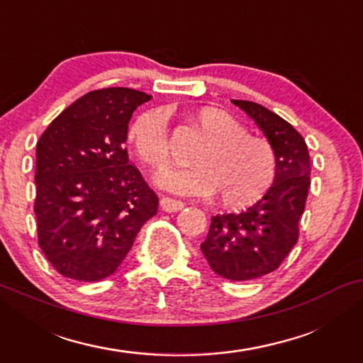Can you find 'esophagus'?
<instances>
[{
    "mask_svg": "<svg viewBox=\"0 0 363 363\" xmlns=\"http://www.w3.org/2000/svg\"><path fill=\"white\" fill-rule=\"evenodd\" d=\"M183 206H185V203L180 200H173V198H168V196H163L160 200V208L167 213L180 211L183 210Z\"/></svg>",
    "mask_w": 363,
    "mask_h": 363,
    "instance_id": "34e87169",
    "label": "esophagus"
}]
</instances>
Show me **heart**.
I'll return each mask as SVG.
<instances>
[{"label":"heart","mask_w":363,"mask_h":363,"mask_svg":"<svg viewBox=\"0 0 363 363\" xmlns=\"http://www.w3.org/2000/svg\"><path fill=\"white\" fill-rule=\"evenodd\" d=\"M190 121L205 142L193 152L195 165L168 170L157 183L178 195L210 196L228 208L255 205L269 190L276 178L274 148L266 138L251 135L231 113L205 106L190 113ZM128 143L142 163L162 170L170 163L168 118L163 108H150L132 122Z\"/></svg>","instance_id":"1"}]
</instances>
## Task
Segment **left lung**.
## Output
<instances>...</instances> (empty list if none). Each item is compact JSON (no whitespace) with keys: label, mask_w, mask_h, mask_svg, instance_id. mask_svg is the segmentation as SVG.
Instances as JSON below:
<instances>
[{"label":"left lung","mask_w":363,"mask_h":363,"mask_svg":"<svg viewBox=\"0 0 363 363\" xmlns=\"http://www.w3.org/2000/svg\"><path fill=\"white\" fill-rule=\"evenodd\" d=\"M231 102L255 121L274 148L276 178L266 195L245 211L211 216L200 247L218 276L250 281L277 269L297 242L311 186V160L306 140L289 122L256 102Z\"/></svg>","instance_id":"8db88e82"}]
</instances>
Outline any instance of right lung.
<instances>
[{
    "label": "right lung",
    "mask_w": 363,
    "mask_h": 363,
    "mask_svg": "<svg viewBox=\"0 0 363 363\" xmlns=\"http://www.w3.org/2000/svg\"><path fill=\"white\" fill-rule=\"evenodd\" d=\"M152 96L92 91L49 123L36 145L39 246L59 274L94 282L113 274L158 198L128 163V122Z\"/></svg>",
    "instance_id": "obj_1"
}]
</instances>
